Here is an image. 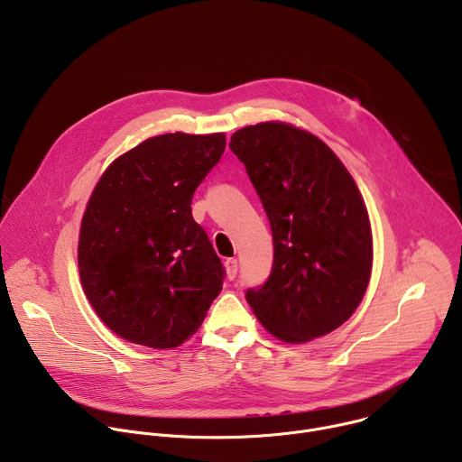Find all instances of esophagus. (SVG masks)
Wrapping results in <instances>:
<instances>
[{
	"mask_svg": "<svg viewBox=\"0 0 462 462\" xmlns=\"http://www.w3.org/2000/svg\"><path fill=\"white\" fill-rule=\"evenodd\" d=\"M225 269H226V276L228 280H234L237 276V259L230 257L225 261Z\"/></svg>",
	"mask_w": 462,
	"mask_h": 462,
	"instance_id": "esophagus-1",
	"label": "esophagus"
}]
</instances>
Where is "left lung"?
<instances>
[{
    "label": "left lung",
    "instance_id": "8db88e82",
    "mask_svg": "<svg viewBox=\"0 0 462 462\" xmlns=\"http://www.w3.org/2000/svg\"><path fill=\"white\" fill-rule=\"evenodd\" d=\"M230 150L267 212L273 273L246 291L271 335L303 344L338 328L360 305L373 269V236L362 193L323 141L285 122L246 125Z\"/></svg>",
    "mask_w": 462,
    "mask_h": 462
}]
</instances>
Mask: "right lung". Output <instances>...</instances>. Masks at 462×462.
Segmentation results:
<instances>
[{
	"label": "right lung",
	"instance_id": "right-lung-1",
	"mask_svg": "<svg viewBox=\"0 0 462 462\" xmlns=\"http://www.w3.org/2000/svg\"><path fill=\"white\" fill-rule=\"evenodd\" d=\"M225 146V134H164L115 159L97 182L80 226V282L124 340L177 347L221 292L223 263L189 205Z\"/></svg>",
	"mask_w": 462,
	"mask_h": 462
}]
</instances>
